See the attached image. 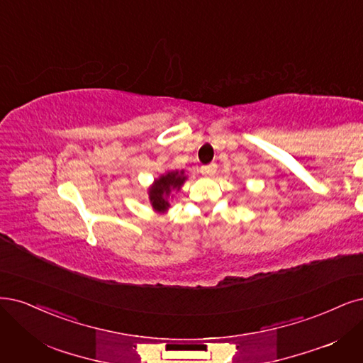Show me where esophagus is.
I'll return each mask as SVG.
<instances>
[{
  "instance_id": "34e87169",
  "label": "esophagus",
  "mask_w": 363,
  "mask_h": 363,
  "mask_svg": "<svg viewBox=\"0 0 363 363\" xmlns=\"http://www.w3.org/2000/svg\"><path fill=\"white\" fill-rule=\"evenodd\" d=\"M216 169H218V165L215 164V162H211V164L204 165V167L201 168V172L204 174V176H213V174L216 172Z\"/></svg>"
}]
</instances>
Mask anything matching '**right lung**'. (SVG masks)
Segmentation results:
<instances>
[{
  "label": "right lung",
  "mask_w": 363,
  "mask_h": 363,
  "mask_svg": "<svg viewBox=\"0 0 363 363\" xmlns=\"http://www.w3.org/2000/svg\"><path fill=\"white\" fill-rule=\"evenodd\" d=\"M186 177L183 176V171H171L167 172L165 176H162L159 180H155V184L150 187V201L152 206L157 211H165L169 207L168 198L171 195V191L180 189V186Z\"/></svg>",
  "instance_id": "obj_1"
}]
</instances>
